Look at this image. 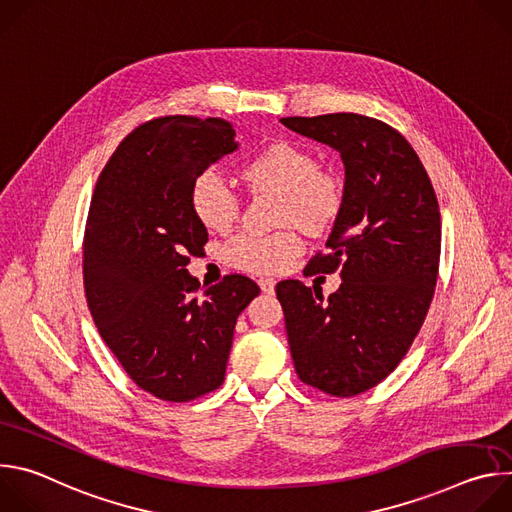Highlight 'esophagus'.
Returning <instances> with one entry per match:
<instances>
[{"label":"esophagus","mask_w":512,"mask_h":512,"mask_svg":"<svg viewBox=\"0 0 512 512\" xmlns=\"http://www.w3.org/2000/svg\"><path fill=\"white\" fill-rule=\"evenodd\" d=\"M257 283H259V287H261L263 294H273L275 281H273L271 277H259V279H257Z\"/></svg>","instance_id":"obj_1"}]
</instances>
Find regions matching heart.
<instances>
[{
  "label": "heart",
  "mask_w": 512,
  "mask_h": 512,
  "mask_svg": "<svg viewBox=\"0 0 512 512\" xmlns=\"http://www.w3.org/2000/svg\"><path fill=\"white\" fill-rule=\"evenodd\" d=\"M257 190L279 192L281 223H298L308 231H324L342 206V186L334 174L318 168L316 158L291 141H275L249 158L241 170ZM190 206L198 221L214 233L229 231L239 218V196L218 170H204L190 190ZM304 249L296 231L271 235L243 233L227 243L225 255L237 269L277 273Z\"/></svg>",
  "instance_id": "b5f03b06"
}]
</instances>
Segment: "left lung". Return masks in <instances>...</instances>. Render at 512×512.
<instances>
[{
  "label": "left lung",
  "mask_w": 512,
  "mask_h": 512,
  "mask_svg": "<svg viewBox=\"0 0 512 512\" xmlns=\"http://www.w3.org/2000/svg\"><path fill=\"white\" fill-rule=\"evenodd\" d=\"M281 123L330 145L344 164L328 253L308 263L316 273L338 269L340 287L328 300L298 279L275 291L298 377L352 397L397 369L427 316L440 267V206L419 156L391 125L358 113Z\"/></svg>",
  "instance_id": "1"
}]
</instances>
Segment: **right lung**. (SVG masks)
<instances>
[{"mask_svg": "<svg viewBox=\"0 0 512 512\" xmlns=\"http://www.w3.org/2000/svg\"><path fill=\"white\" fill-rule=\"evenodd\" d=\"M237 148L225 119L158 117L119 143L93 192L87 304L131 381L162 401H192L223 385L237 318L259 296L245 275L200 289L186 269L208 241L190 206L192 182Z\"/></svg>", "mask_w": 512, "mask_h": 512, "instance_id": "right-lung-1", "label": "right lung"}]
</instances>
